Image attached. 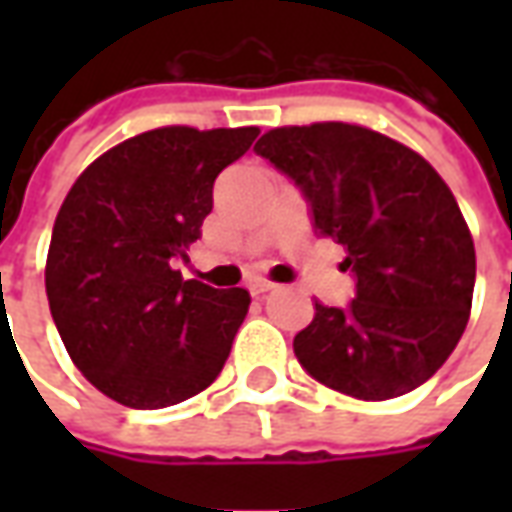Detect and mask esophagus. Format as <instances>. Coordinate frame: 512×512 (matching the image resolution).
<instances>
[{
	"label": "esophagus",
	"instance_id": "esophagus-1",
	"mask_svg": "<svg viewBox=\"0 0 512 512\" xmlns=\"http://www.w3.org/2000/svg\"><path fill=\"white\" fill-rule=\"evenodd\" d=\"M274 288H277V285L268 282V279H252V282H249V293H252V296H263V293H268V290Z\"/></svg>",
	"mask_w": 512,
	"mask_h": 512
}]
</instances>
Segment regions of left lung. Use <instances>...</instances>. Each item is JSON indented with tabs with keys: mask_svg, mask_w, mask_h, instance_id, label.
Listing matches in <instances>:
<instances>
[{
	"mask_svg": "<svg viewBox=\"0 0 512 512\" xmlns=\"http://www.w3.org/2000/svg\"><path fill=\"white\" fill-rule=\"evenodd\" d=\"M257 156L288 175L312 227L345 246L356 296L315 304L293 340L315 381L359 400L425 384L461 340L474 293V244L461 208L425 158L351 123L274 128Z\"/></svg>",
	"mask_w": 512,
	"mask_h": 512,
	"instance_id": "1",
	"label": "left lung"
}]
</instances>
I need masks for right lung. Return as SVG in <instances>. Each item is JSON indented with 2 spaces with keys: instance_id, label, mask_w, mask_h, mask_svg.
I'll return each mask as SVG.
<instances>
[{
  "instance_id": "1",
  "label": "right lung",
  "mask_w": 512,
  "mask_h": 512,
  "mask_svg": "<svg viewBox=\"0 0 512 512\" xmlns=\"http://www.w3.org/2000/svg\"><path fill=\"white\" fill-rule=\"evenodd\" d=\"M255 126H167L95 158L62 202L46 296L82 376L128 408L189 400L222 373L249 310L244 288L183 279L172 260L200 238L213 180Z\"/></svg>"
}]
</instances>
